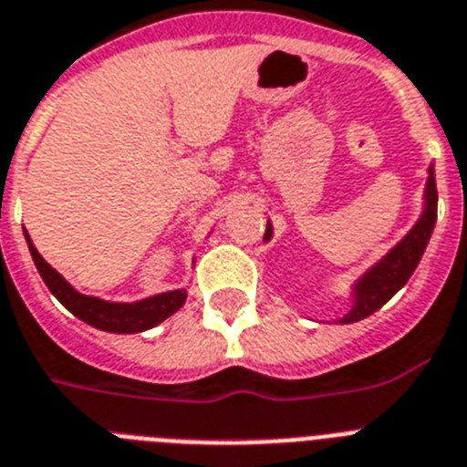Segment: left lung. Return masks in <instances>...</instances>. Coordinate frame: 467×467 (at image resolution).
<instances>
[{
    "label": "left lung",
    "instance_id": "8db88e82",
    "mask_svg": "<svg viewBox=\"0 0 467 467\" xmlns=\"http://www.w3.org/2000/svg\"><path fill=\"white\" fill-rule=\"evenodd\" d=\"M425 202V213H422L420 221L415 223L413 230L375 268H370L366 275L360 277V282L356 285L354 306L344 316L342 323L363 320L370 313L385 306L387 301L409 282V277L413 275V270L420 264L422 252H425L430 234L434 230V223H437V185H434L432 168H430V178H427ZM270 234H273V227L268 223L264 234L265 242L270 240Z\"/></svg>",
    "mask_w": 467,
    "mask_h": 467
}]
</instances>
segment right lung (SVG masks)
I'll list each match as a JSON object with an SVG mask.
<instances>
[{"label":"right lung","mask_w":467,"mask_h":467,"mask_svg":"<svg viewBox=\"0 0 467 467\" xmlns=\"http://www.w3.org/2000/svg\"><path fill=\"white\" fill-rule=\"evenodd\" d=\"M27 246H30V256H33L35 265L40 270L42 280L49 287V292L57 296L73 316L85 320L88 325L104 332H119V335H130V332H144L149 327L159 325L161 320H166L168 316H173L187 299L185 289H175V292L159 294V296H149L144 301H135V304H109V301L94 299V296H85V294L76 292L70 287L64 277L58 275L52 265L47 264L45 258L37 254L30 237L26 234Z\"/></svg>","instance_id":"add662e5"}]
</instances>
